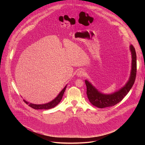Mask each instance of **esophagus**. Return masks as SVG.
Instances as JSON below:
<instances>
[{"label": "esophagus", "instance_id": "34e87169", "mask_svg": "<svg viewBox=\"0 0 145 145\" xmlns=\"http://www.w3.org/2000/svg\"><path fill=\"white\" fill-rule=\"evenodd\" d=\"M85 73L86 72L83 70H80L77 72V75L78 77H83L86 74Z\"/></svg>", "mask_w": 145, "mask_h": 145}]
</instances>
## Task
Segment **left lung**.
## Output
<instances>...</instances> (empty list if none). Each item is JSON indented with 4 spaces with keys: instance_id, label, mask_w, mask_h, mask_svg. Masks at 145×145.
<instances>
[{
    "instance_id": "8db88e82",
    "label": "left lung",
    "mask_w": 145,
    "mask_h": 145,
    "mask_svg": "<svg viewBox=\"0 0 145 145\" xmlns=\"http://www.w3.org/2000/svg\"><path fill=\"white\" fill-rule=\"evenodd\" d=\"M130 50L132 54L131 76L126 86L119 91L111 95L102 94L97 91L87 80L85 81L87 86V95L89 101L93 106L100 108L114 106L121 101L129 93L134 83L137 76V56L135 48L132 45L130 46Z\"/></svg>"
}]
</instances>
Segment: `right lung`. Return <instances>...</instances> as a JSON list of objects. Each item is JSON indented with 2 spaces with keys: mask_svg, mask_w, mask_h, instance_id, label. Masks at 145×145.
Listing matches in <instances>:
<instances>
[{
  "mask_svg": "<svg viewBox=\"0 0 145 145\" xmlns=\"http://www.w3.org/2000/svg\"><path fill=\"white\" fill-rule=\"evenodd\" d=\"M67 88V86L65 87V88L61 91V92L59 93V95L52 101L46 103V104H44V105H34V104H31V103H29L27 101H25V100H24V102L26 103V104L28 105L29 106H30V107L35 109V110H48V109H50L54 107H56L58 103L61 101L62 98H63V95L64 93V92L65 91V89Z\"/></svg>",
  "mask_w": 145,
  "mask_h": 145,
  "instance_id": "right-lung-1",
  "label": "right lung"
}]
</instances>
